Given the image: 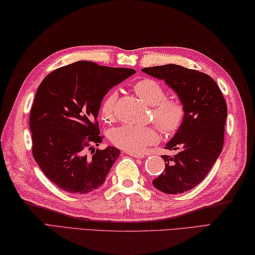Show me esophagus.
<instances>
[{
	"mask_svg": "<svg viewBox=\"0 0 255 255\" xmlns=\"http://www.w3.org/2000/svg\"><path fill=\"white\" fill-rule=\"evenodd\" d=\"M129 155H131V156H133V158H136V159H141V158H143V154L142 153H132V152H127Z\"/></svg>",
	"mask_w": 255,
	"mask_h": 255,
	"instance_id": "esophagus-1",
	"label": "esophagus"
}]
</instances>
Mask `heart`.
Instances as JSON below:
<instances>
[{"mask_svg":"<svg viewBox=\"0 0 255 255\" xmlns=\"http://www.w3.org/2000/svg\"><path fill=\"white\" fill-rule=\"evenodd\" d=\"M134 92L152 106V116L159 127L165 133H174L181 128L185 118V107L180 99L165 97V90L153 79L140 80L133 85ZM117 92L112 91L102 102L101 115L106 121L115 116ZM111 141L127 152L139 153L149 145L159 142V131L153 127H142L136 125H122L111 132Z\"/></svg>","mask_w":255,"mask_h":255,"instance_id":"1","label":"heart"}]
</instances>
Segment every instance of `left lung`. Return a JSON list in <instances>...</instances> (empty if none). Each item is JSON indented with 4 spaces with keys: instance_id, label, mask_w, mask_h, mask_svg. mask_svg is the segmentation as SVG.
Segmentation results:
<instances>
[{
    "instance_id": "obj_1",
    "label": "left lung",
    "mask_w": 255,
    "mask_h": 255,
    "mask_svg": "<svg viewBox=\"0 0 255 255\" xmlns=\"http://www.w3.org/2000/svg\"><path fill=\"white\" fill-rule=\"evenodd\" d=\"M142 71L163 80L185 107L181 128L165 145L177 153L162 155L165 169L152 184L165 194L187 192L204 180L223 151L227 103L217 83L197 70L165 64Z\"/></svg>"
}]
</instances>
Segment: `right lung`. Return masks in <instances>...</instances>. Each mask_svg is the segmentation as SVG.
<instances>
[{
  "instance_id": "right-lung-1",
  "label": "right lung",
  "mask_w": 255,
  "mask_h": 255,
  "mask_svg": "<svg viewBox=\"0 0 255 255\" xmlns=\"http://www.w3.org/2000/svg\"><path fill=\"white\" fill-rule=\"evenodd\" d=\"M134 72L78 61L52 71L38 86L29 116L32 155L62 191L86 194L106 181L121 150L94 149L103 139L96 118L108 90Z\"/></svg>"
}]
</instances>
